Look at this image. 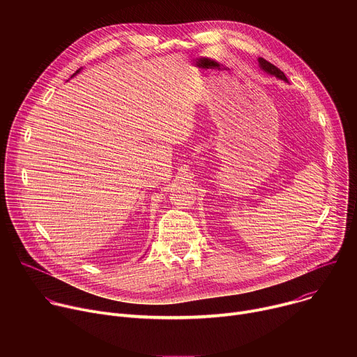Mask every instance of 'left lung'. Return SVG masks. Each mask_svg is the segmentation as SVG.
I'll return each instance as SVG.
<instances>
[{
    "label": "left lung",
    "instance_id": "8db88e82",
    "mask_svg": "<svg viewBox=\"0 0 357 357\" xmlns=\"http://www.w3.org/2000/svg\"><path fill=\"white\" fill-rule=\"evenodd\" d=\"M259 62H260L261 69H263V70H266L267 73L274 75V76H277V77H280V79H282V80H287V77H285L284 72H281L277 66H274L273 63H270V62H268V61H266L264 58H260V59H259Z\"/></svg>",
    "mask_w": 357,
    "mask_h": 357
}]
</instances>
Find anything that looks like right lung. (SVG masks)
<instances>
[{"label":"right lung","instance_id":"obj_1","mask_svg":"<svg viewBox=\"0 0 357 357\" xmlns=\"http://www.w3.org/2000/svg\"><path fill=\"white\" fill-rule=\"evenodd\" d=\"M79 70H80V69H79ZM79 70H76V73H79ZM76 73H73V76H75V75H76Z\"/></svg>","mask_w":357,"mask_h":357}]
</instances>
